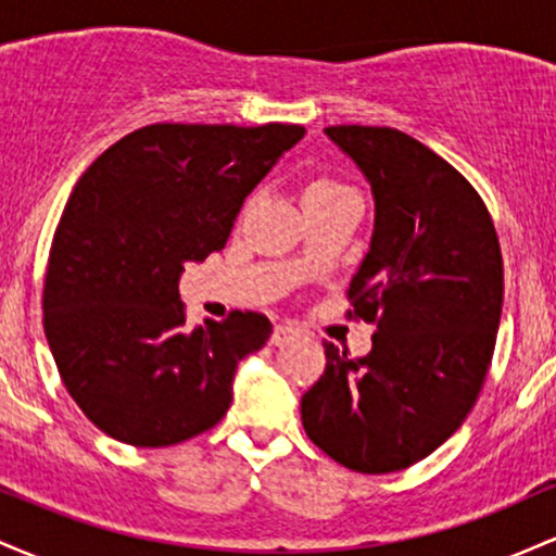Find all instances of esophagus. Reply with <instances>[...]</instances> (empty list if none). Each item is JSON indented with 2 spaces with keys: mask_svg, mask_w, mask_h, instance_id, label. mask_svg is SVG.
<instances>
[{
  "mask_svg": "<svg viewBox=\"0 0 556 556\" xmlns=\"http://www.w3.org/2000/svg\"><path fill=\"white\" fill-rule=\"evenodd\" d=\"M295 337H298V329H292L290 324H279V327H274L269 342L274 348H285V344H290Z\"/></svg>",
  "mask_w": 556,
  "mask_h": 556,
  "instance_id": "34e87169",
  "label": "esophagus"
}]
</instances>
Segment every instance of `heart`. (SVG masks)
Instances as JSON below:
<instances>
[{
  "instance_id": "1",
  "label": "heart",
  "mask_w": 556,
  "mask_h": 556,
  "mask_svg": "<svg viewBox=\"0 0 556 556\" xmlns=\"http://www.w3.org/2000/svg\"><path fill=\"white\" fill-rule=\"evenodd\" d=\"M331 190H348V185L329 180V177H321V180H314L308 185V188H305V195H308V193H331Z\"/></svg>"
}]
</instances>
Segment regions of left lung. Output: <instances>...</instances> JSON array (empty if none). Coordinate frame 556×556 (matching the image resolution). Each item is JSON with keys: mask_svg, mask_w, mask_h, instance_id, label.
<instances>
[{"mask_svg": "<svg viewBox=\"0 0 556 556\" xmlns=\"http://www.w3.org/2000/svg\"><path fill=\"white\" fill-rule=\"evenodd\" d=\"M324 132L371 185V245L350 298L376 334L366 358L324 342L327 371L300 416L331 460L394 473L460 429L481 392L502 318L500 240L473 185L420 140L394 127Z\"/></svg>", "mask_w": 556, "mask_h": 556, "instance_id": "obj_1", "label": "left lung"}]
</instances>
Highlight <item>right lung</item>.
Wrapping results in <instances>:
<instances>
[{
    "mask_svg": "<svg viewBox=\"0 0 556 556\" xmlns=\"http://www.w3.org/2000/svg\"><path fill=\"white\" fill-rule=\"evenodd\" d=\"M300 125H149L110 146L56 225L43 331L70 397L117 442L169 446L219 424L238 363L271 337L235 311L190 329L185 264L222 251Z\"/></svg>",
    "mask_w": 556,
    "mask_h": 556,
    "instance_id": "add662e5",
    "label": "right lung"
}]
</instances>
